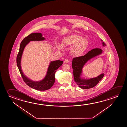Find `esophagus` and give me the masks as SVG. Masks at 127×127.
I'll list each match as a JSON object with an SVG mask.
<instances>
[{"label":"esophagus","instance_id":"34e87169","mask_svg":"<svg viewBox=\"0 0 127 127\" xmlns=\"http://www.w3.org/2000/svg\"><path fill=\"white\" fill-rule=\"evenodd\" d=\"M69 60L68 59H67V58H66V59H65L64 60V63H69Z\"/></svg>","mask_w":127,"mask_h":127}]
</instances>
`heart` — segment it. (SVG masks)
<instances>
[{
	"label": "heart",
	"instance_id": "1",
	"mask_svg": "<svg viewBox=\"0 0 127 127\" xmlns=\"http://www.w3.org/2000/svg\"><path fill=\"white\" fill-rule=\"evenodd\" d=\"M62 43L64 47L73 46L71 51L73 56L76 57L81 56L86 50L89 44L87 40L78 34L67 36L63 39ZM63 45L58 44L57 47L59 49L62 50Z\"/></svg>",
	"mask_w": 127,
	"mask_h": 127
}]
</instances>
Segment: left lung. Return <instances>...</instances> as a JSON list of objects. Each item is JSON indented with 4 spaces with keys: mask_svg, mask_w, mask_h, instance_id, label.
Instances as JSON below:
<instances>
[{
    "mask_svg": "<svg viewBox=\"0 0 127 127\" xmlns=\"http://www.w3.org/2000/svg\"><path fill=\"white\" fill-rule=\"evenodd\" d=\"M103 46L105 44L103 42ZM102 50L100 48H95L88 52L84 56L77 57L73 59L72 66L73 69V77L75 82L79 85V87L83 89H89L95 87L100 81L103 78L104 74H101L97 77L84 80L80 77L82 69L85 63L91 58L101 54Z\"/></svg>",
    "mask_w": 127,
    "mask_h": 127,
    "instance_id": "8db88e82",
    "label": "left lung"
}]
</instances>
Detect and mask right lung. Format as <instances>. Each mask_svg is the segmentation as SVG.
Listing matches in <instances>:
<instances>
[{"instance_id": "right-lung-1", "label": "right lung", "mask_w": 127, "mask_h": 127, "mask_svg": "<svg viewBox=\"0 0 127 127\" xmlns=\"http://www.w3.org/2000/svg\"><path fill=\"white\" fill-rule=\"evenodd\" d=\"M45 38L42 36V33H31L27 37H25L21 42L19 50V53L16 58L17 66L19 68L23 81L27 85L37 90L45 91L49 90L52 87L55 82V73L59 67L62 65L63 62L62 61L57 60L51 62L48 68L47 73L45 78L40 81L34 82L27 78L23 74L21 68V59L24 49L27 44L32 41H42Z\"/></svg>"}]
</instances>
